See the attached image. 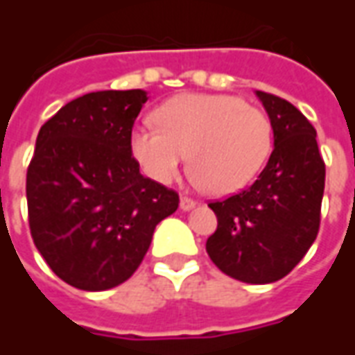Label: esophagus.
Returning a JSON list of instances; mask_svg holds the SVG:
<instances>
[{
    "label": "esophagus",
    "instance_id": "34e87169",
    "mask_svg": "<svg viewBox=\"0 0 355 355\" xmlns=\"http://www.w3.org/2000/svg\"><path fill=\"white\" fill-rule=\"evenodd\" d=\"M198 205V201L193 200V198H188V196H180V209L182 211H190Z\"/></svg>",
    "mask_w": 355,
    "mask_h": 355
}]
</instances>
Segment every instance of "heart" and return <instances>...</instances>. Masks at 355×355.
<instances>
[{"instance_id":"1","label":"heart","mask_w":355,"mask_h":355,"mask_svg":"<svg viewBox=\"0 0 355 355\" xmlns=\"http://www.w3.org/2000/svg\"><path fill=\"white\" fill-rule=\"evenodd\" d=\"M155 127L131 135V154L148 177L173 182L190 155L196 184L211 196H230L254 180L274 144L262 110L234 94H180L154 112Z\"/></svg>"}]
</instances>
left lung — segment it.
Returning <instances> with one entry per match:
<instances>
[{"label": "left lung", "instance_id": "obj_1", "mask_svg": "<svg viewBox=\"0 0 355 355\" xmlns=\"http://www.w3.org/2000/svg\"><path fill=\"white\" fill-rule=\"evenodd\" d=\"M257 96L274 127V150L249 188L209 203L218 224L205 249L226 275L262 285L289 274L318 238L325 162L300 110L264 91Z\"/></svg>", "mask_w": 355, "mask_h": 355}]
</instances>
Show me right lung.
Returning a JSON list of instances; mask_svg holds the SVG:
<instances>
[{
    "label": "right lung",
    "mask_w": 355,
    "mask_h": 355,
    "mask_svg": "<svg viewBox=\"0 0 355 355\" xmlns=\"http://www.w3.org/2000/svg\"><path fill=\"white\" fill-rule=\"evenodd\" d=\"M148 96L96 91L40 129L26 173L30 234L55 274L83 291L127 282L178 193L140 175L131 132Z\"/></svg>",
    "instance_id": "1"
}]
</instances>
